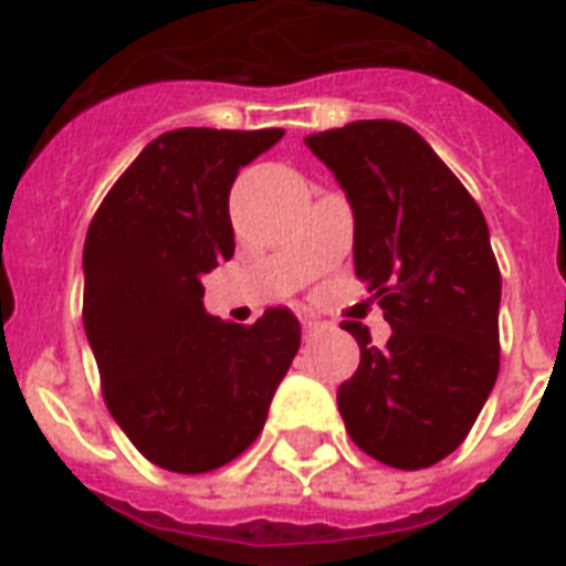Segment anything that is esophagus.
Wrapping results in <instances>:
<instances>
[{
  "label": "esophagus",
  "mask_w": 566,
  "mask_h": 566,
  "mask_svg": "<svg viewBox=\"0 0 566 566\" xmlns=\"http://www.w3.org/2000/svg\"><path fill=\"white\" fill-rule=\"evenodd\" d=\"M302 332H305V337L317 335L319 323H317V319H302Z\"/></svg>",
  "instance_id": "esophagus-1"
}]
</instances>
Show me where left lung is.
Masks as SVG:
<instances>
[{
	"label": "left lung",
	"mask_w": 566,
	"mask_h": 566,
	"mask_svg": "<svg viewBox=\"0 0 566 566\" xmlns=\"http://www.w3.org/2000/svg\"><path fill=\"white\" fill-rule=\"evenodd\" d=\"M355 220V275L390 323L385 349L344 328L361 364L337 387L349 438L396 470L455 452L500 373L502 279L482 208L411 126L358 119L305 137Z\"/></svg>",
	"instance_id": "1"
}]
</instances>
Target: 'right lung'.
<instances>
[{
    "instance_id": "obj_1",
    "label": "right lung",
    "mask_w": 566,
    "mask_h": 566,
    "mask_svg": "<svg viewBox=\"0 0 566 566\" xmlns=\"http://www.w3.org/2000/svg\"><path fill=\"white\" fill-rule=\"evenodd\" d=\"M282 128H176L155 137L105 196L84 240V332L105 405L137 452L208 473L261 434L300 349V319L211 317L202 275L234 255L229 193Z\"/></svg>"
}]
</instances>
